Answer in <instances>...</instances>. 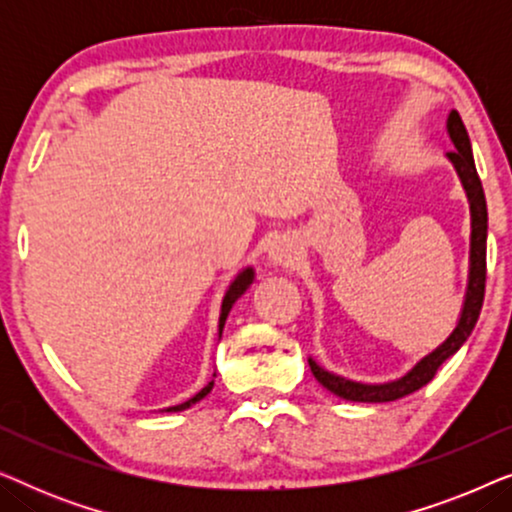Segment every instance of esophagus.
Masks as SVG:
<instances>
[{"mask_svg":"<svg viewBox=\"0 0 512 512\" xmlns=\"http://www.w3.org/2000/svg\"><path fill=\"white\" fill-rule=\"evenodd\" d=\"M270 263L272 265H279V268H289V265H293L298 261V249L296 244H293V240H279L270 247Z\"/></svg>","mask_w":512,"mask_h":512,"instance_id":"obj_1","label":"esophagus"}]
</instances>
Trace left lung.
Segmentation results:
<instances>
[{"instance_id": "obj_1", "label": "left lung", "mask_w": 512, "mask_h": 512, "mask_svg": "<svg viewBox=\"0 0 512 512\" xmlns=\"http://www.w3.org/2000/svg\"><path fill=\"white\" fill-rule=\"evenodd\" d=\"M447 132L454 144V151L447 153V158L452 160L454 170H457L464 191L468 195V205H471V270H468V289L464 298V307H461V317L457 321V328L450 333L443 345L433 349L431 354H426L422 361H417V366L408 370L403 377H398L394 382L384 384H361L345 380V377L328 373L319 366L314 359L310 361L312 375L317 377L319 384H324L328 391H333L335 396L345 398V401L356 403H389L396 398H403L408 394H415L417 389H422L424 384L433 380V375L438 373V368L443 363L459 352V347L468 340V335L473 333L475 324H478L482 300H485V279H487V202L485 191H482L478 170H475V160L471 151V139L461 121L459 111H450L447 116Z\"/></svg>"}]
</instances>
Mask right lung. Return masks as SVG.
I'll return each mask as SVG.
<instances>
[{
    "label": "right lung",
    "instance_id": "obj_1",
    "mask_svg": "<svg viewBox=\"0 0 512 512\" xmlns=\"http://www.w3.org/2000/svg\"><path fill=\"white\" fill-rule=\"evenodd\" d=\"M254 282V270L251 268H244L240 275H237L235 279H233V284L228 286V291H226V296H223V303H221V317H219V338H221V331H223V326H226V319H228V312L233 310V305H235V300L242 296L244 291L249 289V284ZM212 387H214V380L207 384V387H202L198 394H195L193 398H188V401H184V403H179V405H172V408H167L165 412H181V410H186V408H191V405H195L198 401H202V398H205L209 391H212Z\"/></svg>",
    "mask_w": 512,
    "mask_h": 512
}]
</instances>
